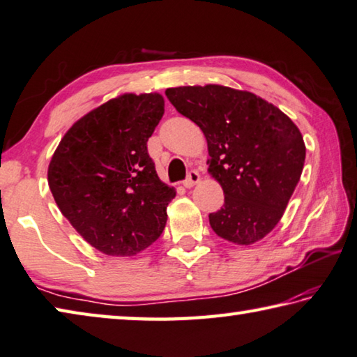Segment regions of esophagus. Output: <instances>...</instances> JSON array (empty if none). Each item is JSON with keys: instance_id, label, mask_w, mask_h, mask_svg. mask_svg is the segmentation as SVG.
I'll return each instance as SVG.
<instances>
[{"instance_id": "obj_1", "label": "esophagus", "mask_w": 357, "mask_h": 357, "mask_svg": "<svg viewBox=\"0 0 357 357\" xmlns=\"http://www.w3.org/2000/svg\"><path fill=\"white\" fill-rule=\"evenodd\" d=\"M201 181V176H199V173L197 172V170H192L190 173H188V176H187V179L184 181V187L185 188H192L195 184H198Z\"/></svg>"}]
</instances>
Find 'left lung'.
I'll return each instance as SVG.
<instances>
[{
  "label": "left lung",
  "instance_id": "1",
  "mask_svg": "<svg viewBox=\"0 0 357 357\" xmlns=\"http://www.w3.org/2000/svg\"><path fill=\"white\" fill-rule=\"evenodd\" d=\"M165 96L206 136L208 173L225 192V206L208 215L213 232L240 246L264 238L282 220L303 170L306 146L297 125L249 91L179 86Z\"/></svg>",
  "mask_w": 357,
  "mask_h": 357
}]
</instances>
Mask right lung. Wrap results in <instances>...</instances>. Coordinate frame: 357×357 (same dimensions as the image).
<instances>
[{"instance_id":"add662e5","label":"right lung","mask_w":357,"mask_h":357,"mask_svg":"<svg viewBox=\"0 0 357 357\" xmlns=\"http://www.w3.org/2000/svg\"><path fill=\"white\" fill-rule=\"evenodd\" d=\"M162 116L158 93L119 96L79 119L49 162L60 212L103 254L136 255L165 227L176 190L159 179L146 150Z\"/></svg>"}]
</instances>
